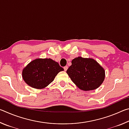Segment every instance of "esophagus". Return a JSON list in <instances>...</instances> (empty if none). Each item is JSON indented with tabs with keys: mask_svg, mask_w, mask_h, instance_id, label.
I'll use <instances>...</instances> for the list:
<instances>
[{
	"mask_svg": "<svg viewBox=\"0 0 129 129\" xmlns=\"http://www.w3.org/2000/svg\"><path fill=\"white\" fill-rule=\"evenodd\" d=\"M64 69L65 71H67V69H68V67H67V66L64 67Z\"/></svg>",
	"mask_w": 129,
	"mask_h": 129,
	"instance_id": "obj_1",
	"label": "esophagus"
}]
</instances>
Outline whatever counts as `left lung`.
<instances>
[{
    "label": "left lung",
    "instance_id": "left-lung-1",
    "mask_svg": "<svg viewBox=\"0 0 129 129\" xmlns=\"http://www.w3.org/2000/svg\"><path fill=\"white\" fill-rule=\"evenodd\" d=\"M67 73L73 82L81 90H93L100 87L105 77V71L92 58L78 57L72 61Z\"/></svg>",
    "mask_w": 129,
    "mask_h": 129
}]
</instances>
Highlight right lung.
Returning a JSON list of instances; mask_svg holds the SVG:
<instances>
[{
  "instance_id": "right-lung-1",
  "label": "right lung",
  "mask_w": 129,
  "mask_h": 129,
  "mask_svg": "<svg viewBox=\"0 0 129 129\" xmlns=\"http://www.w3.org/2000/svg\"><path fill=\"white\" fill-rule=\"evenodd\" d=\"M64 69L51 58H36L30 61L22 71V77L28 85L38 89H44L53 81Z\"/></svg>"
}]
</instances>
